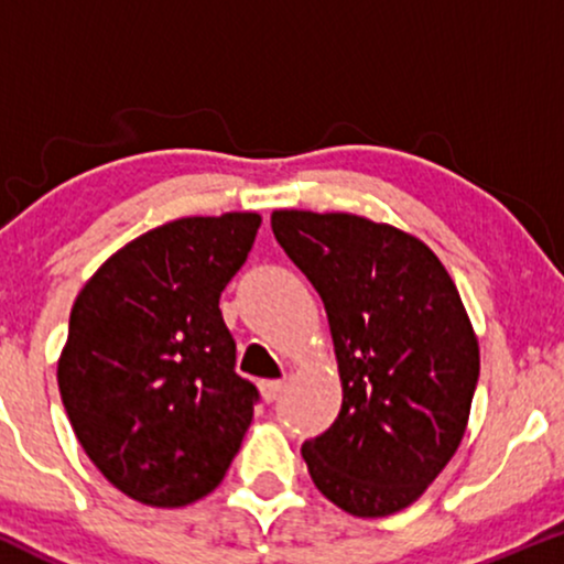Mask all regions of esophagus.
Masks as SVG:
<instances>
[{
    "label": "esophagus",
    "mask_w": 564,
    "mask_h": 564,
    "mask_svg": "<svg viewBox=\"0 0 564 564\" xmlns=\"http://www.w3.org/2000/svg\"><path fill=\"white\" fill-rule=\"evenodd\" d=\"M283 387H286V381H281V379H264V381H260V392H262V398L268 400V403H273V400H278V394L283 392Z\"/></svg>",
    "instance_id": "obj_1"
}]
</instances>
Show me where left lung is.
<instances>
[{
    "label": "left lung",
    "instance_id": "obj_1",
    "mask_svg": "<svg viewBox=\"0 0 564 564\" xmlns=\"http://www.w3.org/2000/svg\"><path fill=\"white\" fill-rule=\"evenodd\" d=\"M273 232L326 307L341 411L302 445L315 488L355 517L411 507L467 432L480 347L456 283L411 232L278 209Z\"/></svg>",
    "mask_w": 564,
    "mask_h": 564
}]
</instances>
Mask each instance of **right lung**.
Listing matches in <instances>:
<instances>
[{"label":"right lung","instance_id":"add662e5","mask_svg":"<svg viewBox=\"0 0 564 564\" xmlns=\"http://www.w3.org/2000/svg\"><path fill=\"white\" fill-rule=\"evenodd\" d=\"M262 217H183L142 232L76 296L57 387L89 462L113 488L174 509L223 482L260 392L236 373L219 294Z\"/></svg>","mask_w":564,"mask_h":564}]
</instances>
